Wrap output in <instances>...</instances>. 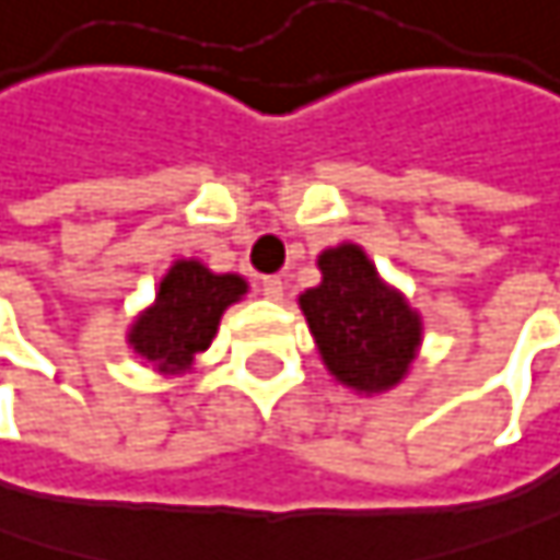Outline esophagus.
<instances>
[{
    "instance_id": "34e87169",
    "label": "esophagus",
    "mask_w": 560,
    "mask_h": 560,
    "mask_svg": "<svg viewBox=\"0 0 560 560\" xmlns=\"http://www.w3.org/2000/svg\"><path fill=\"white\" fill-rule=\"evenodd\" d=\"M260 293L267 300H283V280L280 277H260Z\"/></svg>"
}]
</instances>
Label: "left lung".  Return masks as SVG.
<instances>
[{"mask_svg":"<svg viewBox=\"0 0 560 560\" xmlns=\"http://www.w3.org/2000/svg\"><path fill=\"white\" fill-rule=\"evenodd\" d=\"M322 287L300 300L325 366L360 392L388 388L408 373L420 343V318L392 293L357 245L318 258Z\"/></svg>","mask_w":560,"mask_h":560,"instance_id":"8db88e82","label":"left lung"}]
</instances>
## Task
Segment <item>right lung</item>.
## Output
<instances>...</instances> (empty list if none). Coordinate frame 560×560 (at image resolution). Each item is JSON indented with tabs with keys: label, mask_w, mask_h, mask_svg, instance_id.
I'll return each mask as SVG.
<instances>
[{
	"label": "right lung",
	"mask_w": 560,
	"mask_h": 560,
	"mask_svg": "<svg viewBox=\"0 0 560 560\" xmlns=\"http://www.w3.org/2000/svg\"><path fill=\"white\" fill-rule=\"evenodd\" d=\"M245 280L235 273H210L197 260H178L162 280L155 305L137 318L130 331L133 350L162 373L187 370L210 347L225 305L245 296Z\"/></svg>",
	"instance_id": "right-lung-1"
}]
</instances>
